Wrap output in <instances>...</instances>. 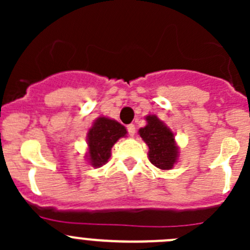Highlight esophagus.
I'll return each mask as SVG.
<instances>
[{
  "mask_svg": "<svg viewBox=\"0 0 250 250\" xmlns=\"http://www.w3.org/2000/svg\"><path fill=\"white\" fill-rule=\"evenodd\" d=\"M127 130H128V133H129L130 137H133V135L135 134V125H127Z\"/></svg>",
  "mask_w": 250,
  "mask_h": 250,
  "instance_id": "esophagus-1",
  "label": "esophagus"
}]
</instances>
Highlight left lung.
Masks as SVG:
<instances>
[{"label":"left lung","instance_id":"8db88e82","mask_svg":"<svg viewBox=\"0 0 250 250\" xmlns=\"http://www.w3.org/2000/svg\"><path fill=\"white\" fill-rule=\"evenodd\" d=\"M145 120L147 125L140 128L139 135L148 146V160L160 169H172L179 157L174 133L157 116L148 115Z\"/></svg>","mask_w":250,"mask_h":250}]
</instances>
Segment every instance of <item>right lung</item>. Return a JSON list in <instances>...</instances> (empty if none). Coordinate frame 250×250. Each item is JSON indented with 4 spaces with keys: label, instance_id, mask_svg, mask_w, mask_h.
<instances>
[{
    "label": "right lung",
    "instance_id": "obj_1",
    "mask_svg": "<svg viewBox=\"0 0 250 250\" xmlns=\"http://www.w3.org/2000/svg\"><path fill=\"white\" fill-rule=\"evenodd\" d=\"M127 135L125 125L109 117H98L87 134V161L93 167H102L111 157V148L120 138Z\"/></svg>",
    "mask_w": 250,
    "mask_h": 250
}]
</instances>
